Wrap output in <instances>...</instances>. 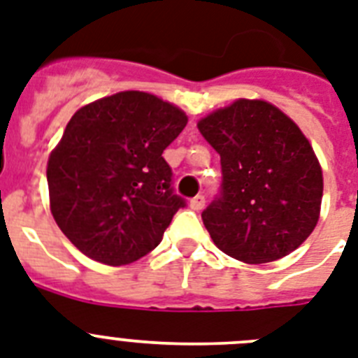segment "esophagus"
<instances>
[{"instance_id":"esophagus-1","label":"esophagus","mask_w":358,"mask_h":358,"mask_svg":"<svg viewBox=\"0 0 358 358\" xmlns=\"http://www.w3.org/2000/svg\"><path fill=\"white\" fill-rule=\"evenodd\" d=\"M203 206H206V198H203L202 194H198V196H194L193 200H191V209H194V211L203 209Z\"/></svg>"}]
</instances>
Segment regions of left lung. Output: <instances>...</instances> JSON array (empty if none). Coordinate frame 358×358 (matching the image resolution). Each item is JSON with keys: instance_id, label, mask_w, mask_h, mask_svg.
<instances>
[{"instance_id": "left-lung-1", "label": "left lung", "mask_w": 358, "mask_h": 358, "mask_svg": "<svg viewBox=\"0 0 358 358\" xmlns=\"http://www.w3.org/2000/svg\"><path fill=\"white\" fill-rule=\"evenodd\" d=\"M220 155V194L202 213L216 248L245 264L295 251L320 215L322 169L293 120L264 100H236L198 122Z\"/></svg>"}]
</instances>
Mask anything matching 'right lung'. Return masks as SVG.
<instances>
[{
    "instance_id": "1",
    "label": "right lung",
    "mask_w": 358,
    "mask_h": 358,
    "mask_svg": "<svg viewBox=\"0 0 358 358\" xmlns=\"http://www.w3.org/2000/svg\"><path fill=\"white\" fill-rule=\"evenodd\" d=\"M187 125L155 94L123 91L74 113L49 156L50 211L83 255L125 266L162 242L185 200L162 152Z\"/></svg>"
}]
</instances>
